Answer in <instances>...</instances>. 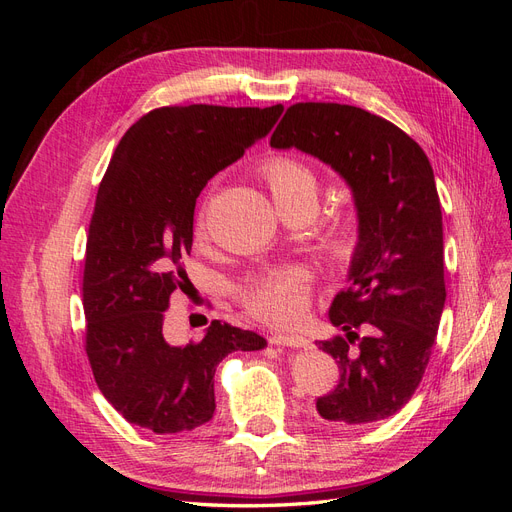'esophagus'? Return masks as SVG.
<instances>
[{"mask_svg": "<svg viewBox=\"0 0 512 512\" xmlns=\"http://www.w3.org/2000/svg\"><path fill=\"white\" fill-rule=\"evenodd\" d=\"M273 346H286V348H307L309 342L301 335H288V333H273L269 337Z\"/></svg>", "mask_w": 512, "mask_h": 512, "instance_id": "obj_1", "label": "esophagus"}]
</instances>
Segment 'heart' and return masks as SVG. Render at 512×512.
I'll return each instance as SVG.
<instances>
[{
    "mask_svg": "<svg viewBox=\"0 0 512 512\" xmlns=\"http://www.w3.org/2000/svg\"><path fill=\"white\" fill-rule=\"evenodd\" d=\"M267 181L277 211L297 205L316 209L318 181L312 170L290 156H273L260 168ZM329 252L335 260L348 262L356 252L352 228L335 226L327 235ZM241 303L252 316L271 324H290L299 320L307 307V282L299 269H275L258 273L247 280L239 292Z\"/></svg>",
    "mask_w": 512,
    "mask_h": 512,
    "instance_id": "1",
    "label": "heart"
}]
</instances>
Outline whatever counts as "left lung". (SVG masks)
<instances>
[{
  "mask_svg": "<svg viewBox=\"0 0 512 512\" xmlns=\"http://www.w3.org/2000/svg\"><path fill=\"white\" fill-rule=\"evenodd\" d=\"M273 149H299L331 166L352 192L359 239L350 286L329 320L344 335L316 346L339 384L316 401L337 427L376 423L421 384L446 301L442 209L425 151L391 121L335 102L292 104Z\"/></svg>",
  "mask_w": 512,
  "mask_h": 512,
  "instance_id": "1",
  "label": "left lung"
}]
</instances>
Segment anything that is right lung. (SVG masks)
<instances>
[{"instance_id": "1", "label": "right lung", "mask_w": 512, "mask_h": 512, "mask_svg": "<svg viewBox=\"0 0 512 512\" xmlns=\"http://www.w3.org/2000/svg\"><path fill=\"white\" fill-rule=\"evenodd\" d=\"M284 111L164 106L123 134L91 215L83 307L98 389L128 423L153 433L192 431L215 412L213 376L235 350H262L254 331L213 320L200 342L164 337L168 299L183 286L194 207L207 181L265 138Z\"/></svg>"}]
</instances>
